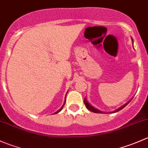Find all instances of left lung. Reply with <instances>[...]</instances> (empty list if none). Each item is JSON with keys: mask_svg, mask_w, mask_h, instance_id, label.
<instances>
[{"mask_svg": "<svg viewBox=\"0 0 148 148\" xmlns=\"http://www.w3.org/2000/svg\"><path fill=\"white\" fill-rule=\"evenodd\" d=\"M130 101H131V100H130ZM130 101H128L127 103H126L124 104V105L122 106H121V107H120V108H118L117 110H116V111H113V112H111V113H116V112H118V111H121V110L123 109V108L124 107L126 106L127 104H128L130 102ZM84 103H85V105H86V108H87V109H88V110H89V111L94 112V113H103V112H102V111H99V110L96 109V108H94V106H91V105H90V104L88 103V102L86 101V99H84Z\"/></svg>", "mask_w": 148, "mask_h": 148, "instance_id": "obj_1", "label": "left lung"}]
</instances>
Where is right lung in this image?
<instances>
[{
  "instance_id": "add662e5",
  "label": "right lung",
  "mask_w": 148,
  "mask_h": 148,
  "mask_svg": "<svg viewBox=\"0 0 148 148\" xmlns=\"http://www.w3.org/2000/svg\"><path fill=\"white\" fill-rule=\"evenodd\" d=\"M64 104H65V102H64V103L63 104V106H62L61 107V108H60V109H59L58 111H57V112H55V113H54V114H56V113H58L59 112H60V111H62V108H63V107H64Z\"/></svg>"
}]
</instances>
